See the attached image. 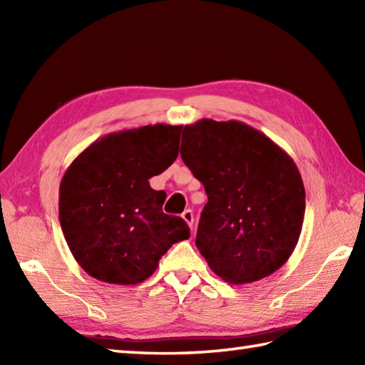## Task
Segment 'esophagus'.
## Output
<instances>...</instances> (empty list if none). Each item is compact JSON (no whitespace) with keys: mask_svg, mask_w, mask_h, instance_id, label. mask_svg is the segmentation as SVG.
I'll return each instance as SVG.
<instances>
[{"mask_svg":"<svg viewBox=\"0 0 365 365\" xmlns=\"http://www.w3.org/2000/svg\"><path fill=\"white\" fill-rule=\"evenodd\" d=\"M182 218L187 221L188 226L192 229V224H195V215H192V210H190V208H188V210H185L182 213Z\"/></svg>","mask_w":365,"mask_h":365,"instance_id":"obj_1","label":"esophagus"}]
</instances>
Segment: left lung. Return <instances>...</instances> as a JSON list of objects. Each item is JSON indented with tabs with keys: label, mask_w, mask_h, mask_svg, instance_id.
<instances>
[{
	"label": "left lung",
	"mask_w": 365,
	"mask_h": 365,
	"mask_svg": "<svg viewBox=\"0 0 365 365\" xmlns=\"http://www.w3.org/2000/svg\"><path fill=\"white\" fill-rule=\"evenodd\" d=\"M180 155L208 202L196 246L222 281L268 277L297 247L306 191L294 161L243 122L200 119L185 125Z\"/></svg>",
	"instance_id": "obj_1"
}]
</instances>
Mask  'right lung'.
Instances as JSON below:
<instances>
[{
	"mask_svg": "<svg viewBox=\"0 0 365 365\" xmlns=\"http://www.w3.org/2000/svg\"><path fill=\"white\" fill-rule=\"evenodd\" d=\"M182 125L155 123L105 135L67 168L59 185V222L78 265L92 277L136 285L170 246L190 238L178 216L163 213L166 192L149 178L175 161Z\"/></svg>",
	"mask_w": 365,
	"mask_h": 365,
	"instance_id": "add662e5",
	"label": "right lung"
}]
</instances>
